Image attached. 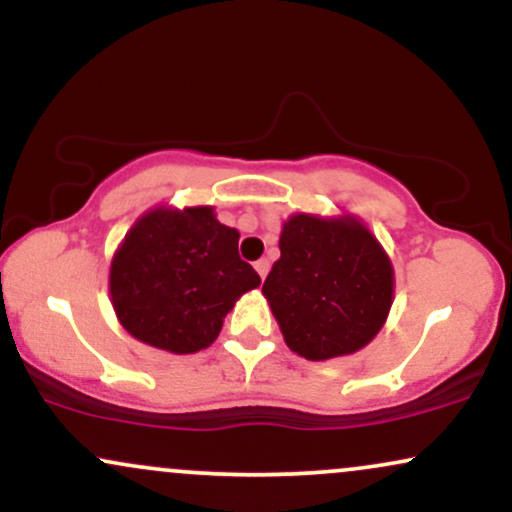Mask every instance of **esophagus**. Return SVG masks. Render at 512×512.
<instances>
[{
    "mask_svg": "<svg viewBox=\"0 0 512 512\" xmlns=\"http://www.w3.org/2000/svg\"><path fill=\"white\" fill-rule=\"evenodd\" d=\"M255 269H257V274H260V279L264 281V279H267V274H269V260H264V257H262V260H257Z\"/></svg>",
    "mask_w": 512,
    "mask_h": 512,
    "instance_id": "34e87169",
    "label": "esophagus"
}]
</instances>
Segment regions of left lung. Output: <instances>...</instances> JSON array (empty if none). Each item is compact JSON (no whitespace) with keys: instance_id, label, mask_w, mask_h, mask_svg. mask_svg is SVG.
I'll return each mask as SVG.
<instances>
[{"instance_id":"left-lung-1","label":"left lung","mask_w":512,"mask_h":512,"mask_svg":"<svg viewBox=\"0 0 512 512\" xmlns=\"http://www.w3.org/2000/svg\"><path fill=\"white\" fill-rule=\"evenodd\" d=\"M262 293L284 342L308 361L354 354L383 330L395 291L392 262L356 216L293 214Z\"/></svg>"}]
</instances>
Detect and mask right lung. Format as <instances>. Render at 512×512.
Wrapping results in <instances>:
<instances>
[{
	"instance_id": "obj_1",
	"label": "right lung",
	"mask_w": 512,
	"mask_h": 512,
	"mask_svg": "<svg viewBox=\"0 0 512 512\" xmlns=\"http://www.w3.org/2000/svg\"><path fill=\"white\" fill-rule=\"evenodd\" d=\"M238 238L214 207L146 211L110 264L120 325L170 354L207 349L238 298L260 286V274L240 260Z\"/></svg>"
}]
</instances>
